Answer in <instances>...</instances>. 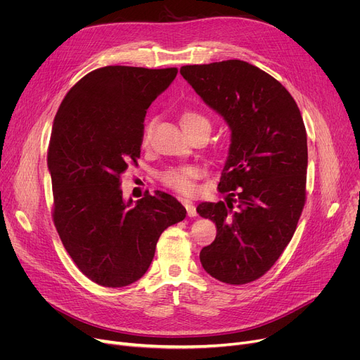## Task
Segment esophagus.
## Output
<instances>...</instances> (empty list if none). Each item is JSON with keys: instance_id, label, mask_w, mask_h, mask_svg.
Segmentation results:
<instances>
[{"instance_id": "34e87169", "label": "esophagus", "mask_w": 360, "mask_h": 360, "mask_svg": "<svg viewBox=\"0 0 360 360\" xmlns=\"http://www.w3.org/2000/svg\"><path fill=\"white\" fill-rule=\"evenodd\" d=\"M182 204L185 205V209H186V213H188V216H190V217H195L197 216V210H195V207L190 202V201H188V200H184L182 201Z\"/></svg>"}]
</instances>
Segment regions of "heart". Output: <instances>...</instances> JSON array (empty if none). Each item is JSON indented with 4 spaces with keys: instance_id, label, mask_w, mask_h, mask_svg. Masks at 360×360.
<instances>
[{
    "instance_id": "heart-1",
    "label": "heart",
    "mask_w": 360,
    "mask_h": 360,
    "mask_svg": "<svg viewBox=\"0 0 360 360\" xmlns=\"http://www.w3.org/2000/svg\"><path fill=\"white\" fill-rule=\"evenodd\" d=\"M181 125L188 134H191V132L201 127L210 128L209 120L194 110H184L181 113ZM151 129H153V121H150L143 131V144L148 143ZM198 175L200 172L195 166H179L166 169L165 172L159 175V179L165 186L172 188V190H175L179 194L188 195L194 193V179L198 178Z\"/></svg>"
}]
</instances>
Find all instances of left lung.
I'll return each instance as SVG.
<instances>
[{
  "mask_svg": "<svg viewBox=\"0 0 360 360\" xmlns=\"http://www.w3.org/2000/svg\"><path fill=\"white\" fill-rule=\"evenodd\" d=\"M182 77L228 122L232 136L219 191L201 202L216 223L202 269L228 285L266 274L290 242L307 200L308 144L300 110L286 87L240 60L184 65Z\"/></svg>",
  "mask_w": 360,
  "mask_h": 360,
  "instance_id": "left-lung-1",
  "label": "left lung"
}]
</instances>
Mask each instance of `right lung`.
<instances>
[{"mask_svg":"<svg viewBox=\"0 0 360 360\" xmlns=\"http://www.w3.org/2000/svg\"><path fill=\"white\" fill-rule=\"evenodd\" d=\"M178 68L108 65L75 83L56 112L48 148L53 224L79 270L105 288L137 281L162 232L185 219L172 195L122 197L121 175L137 163L148 106Z\"/></svg>","mask_w":360,"mask_h":360,"instance_id":"1","label":"right lung"}]
</instances>
